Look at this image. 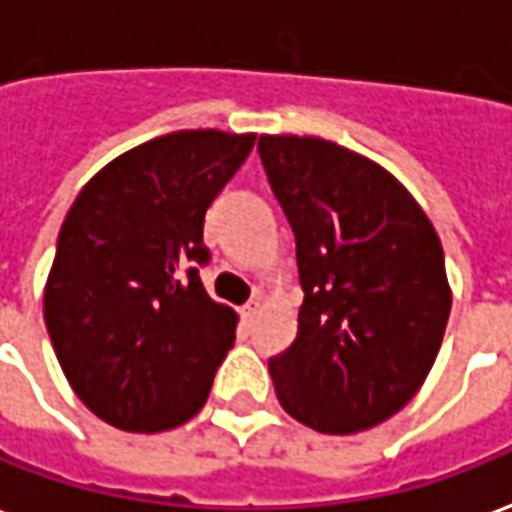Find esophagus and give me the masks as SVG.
<instances>
[{"mask_svg": "<svg viewBox=\"0 0 512 512\" xmlns=\"http://www.w3.org/2000/svg\"><path fill=\"white\" fill-rule=\"evenodd\" d=\"M260 307H263V299L260 296H255V299H249L244 307H241V316H244V321H255L257 313H260Z\"/></svg>", "mask_w": 512, "mask_h": 512, "instance_id": "34e87169", "label": "esophagus"}]
</instances>
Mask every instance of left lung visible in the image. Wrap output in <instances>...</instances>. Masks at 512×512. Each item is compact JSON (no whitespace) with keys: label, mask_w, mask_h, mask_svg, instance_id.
<instances>
[{"label":"left lung","mask_w":512,"mask_h":512,"mask_svg":"<svg viewBox=\"0 0 512 512\" xmlns=\"http://www.w3.org/2000/svg\"><path fill=\"white\" fill-rule=\"evenodd\" d=\"M271 191L296 238L305 302L268 360L282 410L355 435L416 396L452 310L441 238L391 171L316 135H260Z\"/></svg>","instance_id":"obj_1"}]
</instances>
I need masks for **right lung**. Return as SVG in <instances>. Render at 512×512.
<instances>
[{"mask_svg":"<svg viewBox=\"0 0 512 512\" xmlns=\"http://www.w3.org/2000/svg\"><path fill=\"white\" fill-rule=\"evenodd\" d=\"M255 132L180 130L135 146L85 182L60 227L44 321L71 391L124 432L174 430L207 402L238 313L207 296L210 202Z\"/></svg>","mask_w":512,"mask_h":512,"instance_id":"1","label":"right lung"}]
</instances>
